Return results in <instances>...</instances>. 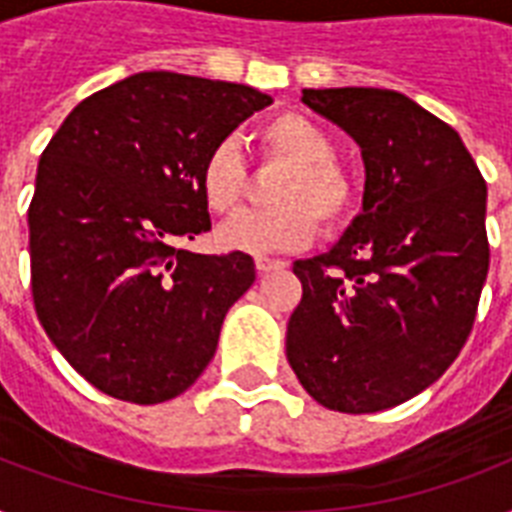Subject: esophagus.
<instances>
[{
  "instance_id": "34e87169",
  "label": "esophagus",
  "mask_w": 512,
  "mask_h": 512,
  "mask_svg": "<svg viewBox=\"0 0 512 512\" xmlns=\"http://www.w3.org/2000/svg\"><path fill=\"white\" fill-rule=\"evenodd\" d=\"M255 268L257 273H271L284 268V263H281V260H273V257H255Z\"/></svg>"
}]
</instances>
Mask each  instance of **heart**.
<instances>
[{"label": "heart", "mask_w": 512, "mask_h": 512, "mask_svg": "<svg viewBox=\"0 0 512 512\" xmlns=\"http://www.w3.org/2000/svg\"><path fill=\"white\" fill-rule=\"evenodd\" d=\"M260 154L287 164L273 188L276 207L233 217L217 233L225 249L273 255L305 247L319 223L337 228L356 209V180L335 159V140L316 119L297 111L271 116L257 132ZM247 162L233 140L209 148L199 167V191L209 212L231 215L247 193Z\"/></svg>", "instance_id": "1"}]
</instances>
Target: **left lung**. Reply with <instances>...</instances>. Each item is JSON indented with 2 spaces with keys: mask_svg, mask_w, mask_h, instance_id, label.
<instances>
[{
  "mask_svg": "<svg viewBox=\"0 0 512 512\" xmlns=\"http://www.w3.org/2000/svg\"><path fill=\"white\" fill-rule=\"evenodd\" d=\"M303 103L361 146L366 183L345 236L292 268L289 366L327 409L382 412L433 385L473 329L486 183L460 135L401 92L303 90Z\"/></svg>",
  "mask_w": 512,
  "mask_h": 512,
  "instance_id": "1",
  "label": "left lung"
}]
</instances>
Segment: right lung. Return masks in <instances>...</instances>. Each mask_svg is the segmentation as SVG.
Returning a JSON list of instances; mask_svg holds the SVG:
<instances>
[{"label": "right lung", "instance_id": "add662e5", "mask_svg": "<svg viewBox=\"0 0 512 512\" xmlns=\"http://www.w3.org/2000/svg\"><path fill=\"white\" fill-rule=\"evenodd\" d=\"M271 103L247 84L143 71L84 98L42 151L28 207L36 316L106 396L162 404L215 356L255 263L183 247L212 228L199 167Z\"/></svg>", "mask_w": 512, "mask_h": 512}]
</instances>
